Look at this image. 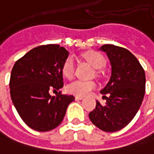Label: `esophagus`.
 I'll return each mask as SVG.
<instances>
[{
  "instance_id": "obj_1",
  "label": "esophagus",
  "mask_w": 154,
  "mask_h": 154,
  "mask_svg": "<svg viewBox=\"0 0 154 154\" xmlns=\"http://www.w3.org/2000/svg\"><path fill=\"white\" fill-rule=\"evenodd\" d=\"M75 99H76V100H82V99H83V97H75Z\"/></svg>"
}]
</instances>
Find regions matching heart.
Returning a JSON list of instances; mask_svg holds the SVG:
<instances>
[{
	"label": "heart",
	"instance_id": "heart-1",
	"mask_svg": "<svg viewBox=\"0 0 154 154\" xmlns=\"http://www.w3.org/2000/svg\"><path fill=\"white\" fill-rule=\"evenodd\" d=\"M85 58L96 69H100L105 65V58L104 56L98 52L91 51L85 54ZM75 65H74V59L72 57H68L65 59L63 67L62 73L63 77L66 78H71L74 75ZM96 88L95 82L93 81H83V80H75L69 83L66 86L67 92L71 95L77 97H85L88 95L92 90Z\"/></svg>",
	"mask_w": 154,
	"mask_h": 154
}]
</instances>
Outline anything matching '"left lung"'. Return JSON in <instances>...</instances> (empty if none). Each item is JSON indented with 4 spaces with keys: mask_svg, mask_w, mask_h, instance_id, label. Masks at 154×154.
Listing matches in <instances>:
<instances>
[{
    "mask_svg": "<svg viewBox=\"0 0 154 154\" xmlns=\"http://www.w3.org/2000/svg\"><path fill=\"white\" fill-rule=\"evenodd\" d=\"M100 50L106 53L112 65L111 78L100 91L109 97L104 96V105L97 101L89 117L100 130L114 132L126 126L138 112L145 96L146 74L138 59L128 50L104 44Z\"/></svg>",
    "mask_w": 154,
    "mask_h": 154,
    "instance_id": "1",
    "label": "left lung"
}]
</instances>
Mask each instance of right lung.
<instances>
[{"instance_id":"obj_1","label":"right lung","mask_w":154,"mask_h":154,"mask_svg":"<svg viewBox=\"0 0 154 154\" xmlns=\"http://www.w3.org/2000/svg\"><path fill=\"white\" fill-rule=\"evenodd\" d=\"M69 52L58 44L42 45L17 60L11 71L12 102L24 123L37 131L55 129L63 121L72 95L50 91L63 86L62 67Z\"/></svg>"}]
</instances>
